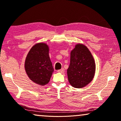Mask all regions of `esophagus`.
<instances>
[{
	"label": "esophagus",
	"mask_w": 121,
	"mask_h": 121,
	"mask_svg": "<svg viewBox=\"0 0 121 121\" xmlns=\"http://www.w3.org/2000/svg\"><path fill=\"white\" fill-rule=\"evenodd\" d=\"M58 73H64V71H65V70H64V69L63 68H62V69H60V70H58Z\"/></svg>",
	"instance_id": "34e87169"
}]
</instances>
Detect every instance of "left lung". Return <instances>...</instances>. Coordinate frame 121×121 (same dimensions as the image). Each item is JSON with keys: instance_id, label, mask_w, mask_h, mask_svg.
<instances>
[{"instance_id": "left-lung-1", "label": "left lung", "mask_w": 121, "mask_h": 121, "mask_svg": "<svg viewBox=\"0 0 121 121\" xmlns=\"http://www.w3.org/2000/svg\"><path fill=\"white\" fill-rule=\"evenodd\" d=\"M95 63L89 49L82 44L76 45L71 51L70 65L67 69L69 83L75 88H82L92 81Z\"/></svg>"}]
</instances>
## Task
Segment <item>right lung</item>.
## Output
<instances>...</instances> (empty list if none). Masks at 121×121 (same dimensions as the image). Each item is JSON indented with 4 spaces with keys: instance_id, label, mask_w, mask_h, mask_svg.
I'll return each instance as SVG.
<instances>
[{
    "instance_id": "1",
    "label": "right lung",
    "mask_w": 121,
    "mask_h": 121,
    "mask_svg": "<svg viewBox=\"0 0 121 121\" xmlns=\"http://www.w3.org/2000/svg\"><path fill=\"white\" fill-rule=\"evenodd\" d=\"M49 48L43 43L35 45L26 57L24 68L29 78L41 86L48 84L54 71L49 56Z\"/></svg>"
}]
</instances>
